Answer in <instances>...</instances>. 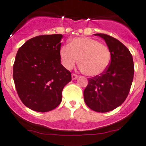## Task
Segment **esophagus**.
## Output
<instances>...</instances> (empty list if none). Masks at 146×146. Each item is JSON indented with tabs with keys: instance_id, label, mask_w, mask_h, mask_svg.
<instances>
[{
	"instance_id": "obj_1",
	"label": "esophagus",
	"mask_w": 146,
	"mask_h": 146,
	"mask_svg": "<svg viewBox=\"0 0 146 146\" xmlns=\"http://www.w3.org/2000/svg\"><path fill=\"white\" fill-rule=\"evenodd\" d=\"M71 77H72V79H73V80H76V79L78 78V75L75 74V73H73L71 76Z\"/></svg>"
}]
</instances>
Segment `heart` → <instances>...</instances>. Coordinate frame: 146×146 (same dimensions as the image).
<instances>
[{
    "label": "heart",
    "mask_w": 146,
    "mask_h": 146,
    "mask_svg": "<svg viewBox=\"0 0 146 146\" xmlns=\"http://www.w3.org/2000/svg\"><path fill=\"white\" fill-rule=\"evenodd\" d=\"M59 56L61 64L67 70L73 69L79 58V66L82 71L92 77L102 74L111 61L108 47L89 37L73 39L68 46L61 47Z\"/></svg>",
    "instance_id": "1"
}]
</instances>
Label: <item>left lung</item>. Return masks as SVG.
<instances>
[{"label": "left lung", "instance_id": "1", "mask_svg": "<svg viewBox=\"0 0 146 146\" xmlns=\"http://www.w3.org/2000/svg\"><path fill=\"white\" fill-rule=\"evenodd\" d=\"M95 35L104 39L111 53V61L102 74L88 78L84 100L91 110L107 112L120 106L127 98L133 82L134 64L129 50L118 39L105 34Z\"/></svg>", "mask_w": 146, "mask_h": 146}]
</instances>
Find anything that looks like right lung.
Returning <instances> with one entry per match:
<instances>
[{
	"label": "right lung",
	"instance_id": "add662e5",
	"mask_svg": "<svg viewBox=\"0 0 146 146\" xmlns=\"http://www.w3.org/2000/svg\"><path fill=\"white\" fill-rule=\"evenodd\" d=\"M62 35H40L20 47L13 65V80L23 104L46 112L58 107L71 73L61 64Z\"/></svg>",
	"mask_w": 146,
	"mask_h": 146
}]
</instances>
